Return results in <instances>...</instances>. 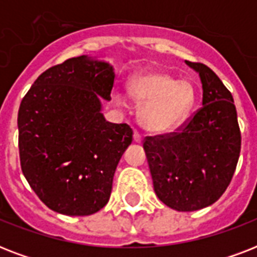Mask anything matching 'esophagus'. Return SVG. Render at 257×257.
I'll use <instances>...</instances> for the list:
<instances>
[{"label": "esophagus", "mask_w": 257, "mask_h": 257, "mask_svg": "<svg viewBox=\"0 0 257 257\" xmlns=\"http://www.w3.org/2000/svg\"><path fill=\"white\" fill-rule=\"evenodd\" d=\"M133 139H135L136 143H141V141H143V135H141L139 131H135V133H133Z\"/></svg>", "instance_id": "esophagus-1"}]
</instances>
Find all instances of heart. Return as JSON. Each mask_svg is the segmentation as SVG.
Listing matches in <instances>:
<instances>
[{"label":"heart","instance_id":"b5f03b06","mask_svg":"<svg viewBox=\"0 0 257 257\" xmlns=\"http://www.w3.org/2000/svg\"><path fill=\"white\" fill-rule=\"evenodd\" d=\"M129 93L143 104L140 122L153 132L179 126L195 105L196 93L187 80H177L164 72H148L132 78Z\"/></svg>","mask_w":257,"mask_h":257}]
</instances>
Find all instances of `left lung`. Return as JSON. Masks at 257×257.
<instances>
[{
	"label": "left lung",
	"instance_id": "1",
	"mask_svg": "<svg viewBox=\"0 0 257 257\" xmlns=\"http://www.w3.org/2000/svg\"><path fill=\"white\" fill-rule=\"evenodd\" d=\"M187 64L200 74L203 106L175 132L147 136L143 143L157 197L180 212L197 211L221 197L241 148L231 92L211 68Z\"/></svg>",
	"mask_w": 257,
	"mask_h": 257
}]
</instances>
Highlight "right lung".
Wrapping results in <instances>:
<instances>
[{"instance_id": "right-lung-1", "label": "right lung", "mask_w": 257, "mask_h": 257, "mask_svg": "<svg viewBox=\"0 0 257 257\" xmlns=\"http://www.w3.org/2000/svg\"><path fill=\"white\" fill-rule=\"evenodd\" d=\"M113 82L109 64L80 56L46 69L22 98V173L52 211L88 216L108 203L117 164L133 140L128 124L109 122L100 112Z\"/></svg>"}]
</instances>
